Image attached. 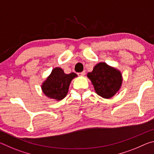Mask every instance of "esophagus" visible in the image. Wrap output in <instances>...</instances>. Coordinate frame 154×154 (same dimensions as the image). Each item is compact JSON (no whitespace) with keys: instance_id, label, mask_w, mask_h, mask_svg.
<instances>
[{"instance_id":"esophagus-1","label":"esophagus","mask_w":154,"mask_h":154,"mask_svg":"<svg viewBox=\"0 0 154 154\" xmlns=\"http://www.w3.org/2000/svg\"><path fill=\"white\" fill-rule=\"evenodd\" d=\"M85 75V71L81 72L79 73V75H81V76H83V75Z\"/></svg>"}]
</instances>
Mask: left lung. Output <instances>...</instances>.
I'll list each match as a JSON object with an SVG mask.
<instances>
[{"label":"left lung","instance_id":"1","mask_svg":"<svg viewBox=\"0 0 154 154\" xmlns=\"http://www.w3.org/2000/svg\"><path fill=\"white\" fill-rule=\"evenodd\" d=\"M87 76L92 82L96 92L105 98L114 96L122 85L121 72L104 62L96 64Z\"/></svg>","mask_w":154,"mask_h":154}]
</instances>
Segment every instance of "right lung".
<instances>
[{
  "label": "right lung",
  "mask_w": 154,
  "mask_h": 154,
  "mask_svg": "<svg viewBox=\"0 0 154 154\" xmlns=\"http://www.w3.org/2000/svg\"><path fill=\"white\" fill-rule=\"evenodd\" d=\"M77 76L74 72L65 74L60 68H56L43 83V92L49 98L61 100L66 96L71 80Z\"/></svg>",
  "instance_id": "1"
}]
</instances>
